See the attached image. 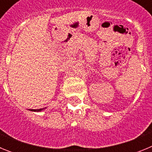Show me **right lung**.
I'll list each match as a JSON object with an SVG mask.
<instances>
[{
  "instance_id": "right-lung-1",
  "label": "right lung",
  "mask_w": 152,
  "mask_h": 152,
  "mask_svg": "<svg viewBox=\"0 0 152 152\" xmlns=\"http://www.w3.org/2000/svg\"><path fill=\"white\" fill-rule=\"evenodd\" d=\"M42 110H44V108H42V109H37V110H29L31 111H34V112H40L42 111Z\"/></svg>"
}]
</instances>
